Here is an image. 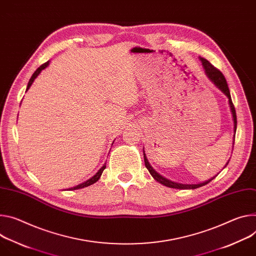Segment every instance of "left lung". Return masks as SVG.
Segmentation results:
<instances>
[{"instance_id":"left-lung-1","label":"left lung","mask_w":256,"mask_h":256,"mask_svg":"<svg viewBox=\"0 0 256 256\" xmlns=\"http://www.w3.org/2000/svg\"><path fill=\"white\" fill-rule=\"evenodd\" d=\"M201 63H202V66L204 68L205 70V74L206 76H208V78L224 94L228 97V105H230V112L232 114H233V120H234V132H236V130H237V115H236V110H235V107H234V104L233 102H232V98H230V90H228V84H226V80L224 76V74L218 70V68H216L210 62H209L208 60H206L205 58H202V57H199ZM234 141H235V134H234ZM144 161H145V166L147 168V170H149V172L151 174V176L157 180L159 182L160 184L166 186V187H170V188H174V189H197L199 187H202V186H205L207 184L208 182H210L214 178H212V180H208L204 182H201V184H180V182H172V180H170L168 178H166L164 176H162L161 174H159L149 164V161L146 157V154H145V151H144ZM228 164L226 166H228Z\"/></svg>"}]
</instances>
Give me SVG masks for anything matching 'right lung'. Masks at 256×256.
<instances>
[{
	"label": "right lung",
	"mask_w": 256,
	"mask_h": 256,
	"mask_svg": "<svg viewBox=\"0 0 256 256\" xmlns=\"http://www.w3.org/2000/svg\"><path fill=\"white\" fill-rule=\"evenodd\" d=\"M49 65V61L48 62H46V63H44L42 65H40L36 70L34 72V74L32 76V78H30V82H28V88H26V90L30 88V86L32 84V82H34V80H36V78L40 74V72L42 70V69H44L46 67H47ZM106 168V164L98 170V172L94 176H92L90 180H88L86 182H82V184H78V186H76V187H74V188H72L70 190H76V189H82V188H84V187H88V186H90V184H95L99 178H100V176H101V174H102V172H103V170Z\"/></svg>",
	"instance_id": "obj_1"
}]
</instances>
